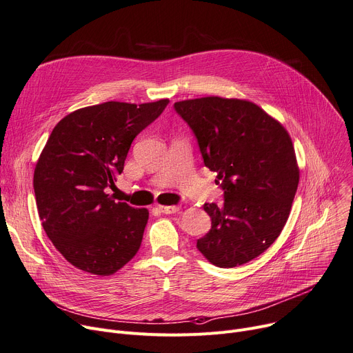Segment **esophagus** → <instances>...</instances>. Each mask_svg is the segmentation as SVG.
<instances>
[{
	"label": "esophagus",
	"instance_id": "34e87169",
	"mask_svg": "<svg viewBox=\"0 0 353 353\" xmlns=\"http://www.w3.org/2000/svg\"><path fill=\"white\" fill-rule=\"evenodd\" d=\"M159 210L164 214H172L179 212V206H159Z\"/></svg>",
	"mask_w": 353,
	"mask_h": 353
}]
</instances>
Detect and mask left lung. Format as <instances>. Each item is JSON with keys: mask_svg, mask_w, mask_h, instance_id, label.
Segmentation results:
<instances>
[{"mask_svg": "<svg viewBox=\"0 0 353 353\" xmlns=\"http://www.w3.org/2000/svg\"><path fill=\"white\" fill-rule=\"evenodd\" d=\"M174 110L223 190V205L203 206L212 229L197 249L217 268L245 265L286 225L299 184L292 140L279 121L246 100L203 97L174 103Z\"/></svg>", "mask_w": 353, "mask_h": 353, "instance_id": "left-lung-1", "label": "left lung"}]
</instances>
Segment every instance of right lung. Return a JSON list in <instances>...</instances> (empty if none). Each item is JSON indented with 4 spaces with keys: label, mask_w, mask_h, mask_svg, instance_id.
Returning a JSON list of instances; mask_svg holds the SVG:
<instances>
[{
    "label": "right lung",
    "mask_w": 353,
    "mask_h": 353,
    "mask_svg": "<svg viewBox=\"0 0 353 353\" xmlns=\"http://www.w3.org/2000/svg\"><path fill=\"white\" fill-rule=\"evenodd\" d=\"M167 104L107 101L72 111L51 132L34 172L37 209L55 249L77 269L113 274L140 249L147 209L114 201L105 189Z\"/></svg>",
    "instance_id": "obj_1"
}]
</instances>
